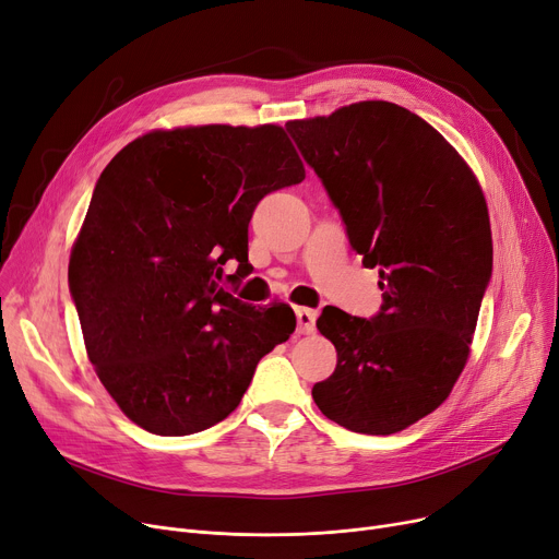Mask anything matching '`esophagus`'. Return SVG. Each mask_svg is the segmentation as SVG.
Masks as SVG:
<instances>
[{"instance_id": "1", "label": "esophagus", "mask_w": 559, "mask_h": 559, "mask_svg": "<svg viewBox=\"0 0 559 559\" xmlns=\"http://www.w3.org/2000/svg\"><path fill=\"white\" fill-rule=\"evenodd\" d=\"M296 318H298V332L300 334H311L316 330V311L307 307H296Z\"/></svg>"}]
</instances>
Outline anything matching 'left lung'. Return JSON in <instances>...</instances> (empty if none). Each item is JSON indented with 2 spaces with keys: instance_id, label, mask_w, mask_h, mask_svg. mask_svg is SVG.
Masks as SVG:
<instances>
[{
  "instance_id": "obj_1",
  "label": "left lung",
  "mask_w": 559,
  "mask_h": 559,
  "mask_svg": "<svg viewBox=\"0 0 559 559\" xmlns=\"http://www.w3.org/2000/svg\"><path fill=\"white\" fill-rule=\"evenodd\" d=\"M286 131L382 288L368 321L336 307L316 321L336 368L313 384V403L353 432H401L445 401L468 359L493 263L483 189L432 124L391 102L290 120Z\"/></svg>"
}]
</instances>
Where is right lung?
I'll return each mask as SVG.
<instances>
[{"mask_svg": "<svg viewBox=\"0 0 559 559\" xmlns=\"http://www.w3.org/2000/svg\"><path fill=\"white\" fill-rule=\"evenodd\" d=\"M305 179L284 129L177 127L131 141L99 175L68 282L91 364L127 418L162 437L227 418L263 355L296 330L284 302L221 286L248 275L263 195Z\"/></svg>", "mask_w": 559, "mask_h": 559, "instance_id": "obj_1", "label": "right lung"}]
</instances>
